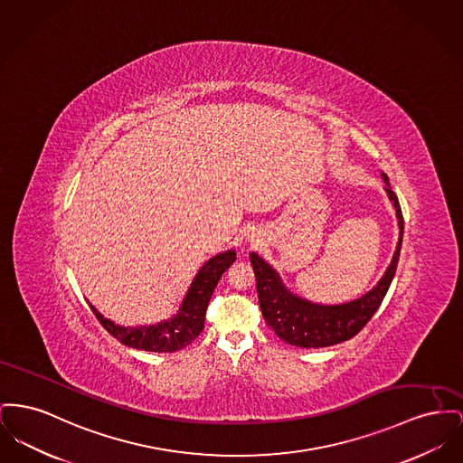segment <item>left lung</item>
Segmentation results:
<instances>
[{
    "mask_svg": "<svg viewBox=\"0 0 463 463\" xmlns=\"http://www.w3.org/2000/svg\"><path fill=\"white\" fill-rule=\"evenodd\" d=\"M381 178L386 184L384 192L395 210L399 241L392 262L380 281L362 298L343 304H318L304 299L287 288L278 271L262 257H259L255 251L250 253L264 320L285 343L299 348H326L339 345L356 335L378 311L395 276L404 234V218L399 199L390 187L388 176L381 173Z\"/></svg>",
    "mask_w": 463,
    "mask_h": 463,
    "instance_id": "obj_1",
    "label": "left lung"
}]
</instances>
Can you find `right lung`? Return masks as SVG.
Masks as SVG:
<instances>
[{
    "mask_svg": "<svg viewBox=\"0 0 463 463\" xmlns=\"http://www.w3.org/2000/svg\"><path fill=\"white\" fill-rule=\"evenodd\" d=\"M236 260V250H227L217 253L203 264L192 279L191 287L182 300L178 311L159 324L152 326H124L105 318L92 304L90 309L99 320V324L122 345L145 352L173 354L187 345L201 334L204 328V317L208 302L213 296L218 279Z\"/></svg>",
    "mask_w": 463,
    "mask_h": 463,
    "instance_id": "right-lung-1",
    "label": "right lung"
}]
</instances>
